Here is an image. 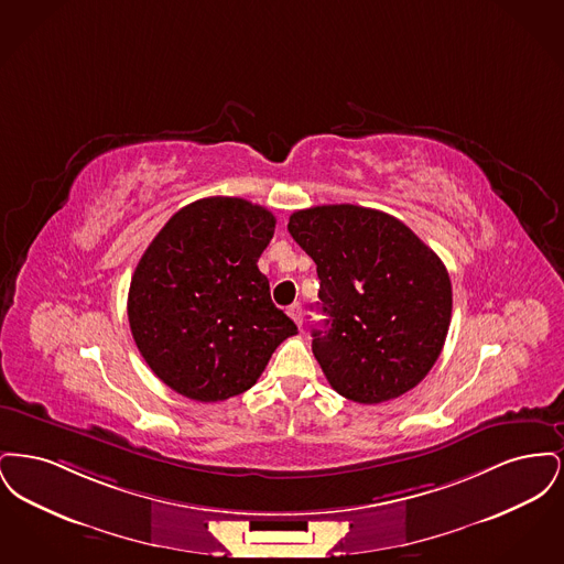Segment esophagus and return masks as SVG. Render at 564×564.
<instances>
[{"label": "esophagus", "instance_id": "34e87169", "mask_svg": "<svg viewBox=\"0 0 564 564\" xmlns=\"http://www.w3.org/2000/svg\"><path fill=\"white\" fill-rule=\"evenodd\" d=\"M288 315L294 319L297 327H302V306H300V302H294L292 306H288Z\"/></svg>", "mask_w": 564, "mask_h": 564}]
</instances>
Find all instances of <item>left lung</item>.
I'll list each match as a JSON object with an SVG mask.
<instances>
[{
    "label": "left lung",
    "mask_w": 564,
    "mask_h": 564,
    "mask_svg": "<svg viewBox=\"0 0 564 564\" xmlns=\"http://www.w3.org/2000/svg\"><path fill=\"white\" fill-rule=\"evenodd\" d=\"M288 230L317 264L327 319L313 329V352L332 389L357 403L414 389L453 315L442 260L398 217L357 205L295 212Z\"/></svg>",
    "instance_id": "1"
}]
</instances>
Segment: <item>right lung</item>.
Returning a JSON list of instances; mask_svg holds the SVG:
<instances>
[{"instance_id": "1", "label": "right lung", "mask_w": 564, "mask_h": 564, "mask_svg": "<svg viewBox=\"0 0 564 564\" xmlns=\"http://www.w3.org/2000/svg\"><path fill=\"white\" fill-rule=\"evenodd\" d=\"M274 215L232 196L189 203L150 242L131 279L134 345L166 387L196 402L251 389L295 323L258 269Z\"/></svg>"}]
</instances>
